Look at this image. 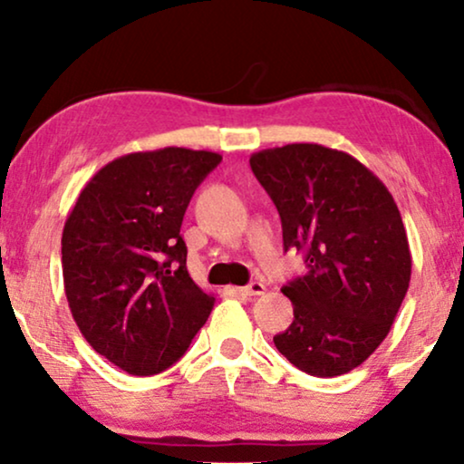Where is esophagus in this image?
Segmentation results:
<instances>
[{"instance_id":"34e87169","label":"esophagus","mask_w":464,"mask_h":464,"mask_svg":"<svg viewBox=\"0 0 464 464\" xmlns=\"http://www.w3.org/2000/svg\"><path fill=\"white\" fill-rule=\"evenodd\" d=\"M243 291H245V295H262L266 291V285L259 281H251L246 287H243Z\"/></svg>"}]
</instances>
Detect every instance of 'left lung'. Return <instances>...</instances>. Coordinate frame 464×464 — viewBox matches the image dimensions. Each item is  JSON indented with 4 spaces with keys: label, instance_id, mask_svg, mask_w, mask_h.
<instances>
[{
    "label": "left lung",
    "instance_id": "obj_1",
    "mask_svg": "<svg viewBox=\"0 0 464 464\" xmlns=\"http://www.w3.org/2000/svg\"><path fill=\"white\" fill-rule=\"evenodd\" d=\"M249 164L281 215L285 251H302L308 266L281 289L294 323L275 346L310 376H342L382 344L408 294L401 213L346 151L291 143L257 151Z\"/></svg>",
    "mask_w": 464,
    "mask_h": 464
}]
</instances>
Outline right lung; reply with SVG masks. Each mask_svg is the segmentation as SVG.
Instances as JSON below:
<instances>
[{"label":"right lung","mask_w":464,"mask_h":464,"mask_svg":"<svg viewBox=\"0 0 464 464\" xmlns=\"http://www.w3.org/2000/svg\"><path fill=\"white\" fill-rule=\"evenodd\" d=\"M221 162L205 150L135 151L105 164L63 227V283L73 321L99 354L132 376L175 363L215 297L192 281L181 221Z\"/></svg>","instance_id":"right-lung-1"}]
</instances>
